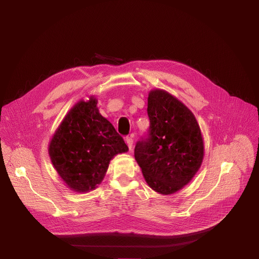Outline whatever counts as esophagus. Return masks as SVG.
Listing matches in <instances>:
<instances>
[{"instance_id":"34e87169","label":"esophagus","mask_w":259,"mask_h":259,"mask_svg":"<svg viewBox=\"0 0 259 259\" xmlns=\"http://www.w3.org/2000/svg\"><path fill=\"white\" fill-rule=\"evenodd\" d=\"M126 144H127V146H128V148H129V150L131 151L132 150V147H133V141H132V139L131 138H126Z\"/></svg>"}]
</instances>
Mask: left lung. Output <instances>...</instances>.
<instances>
[{
    "label": "left lung",
    "instance_id": "obj_1",
    "mask_svg": "<svg viewBox=\"0 0 259 259\" xmlns=\"http://www.w3.org/2000/svg\"><path fill=\"white\" fill-rule=\"evenodd\" d=\"M148 138L138 142L134 157L148 186L169 195L191 182L203 159V140L192 111L166 90L148 95Z\"/></svg>",
    "mask_w": 259,
    "mask_h": 259
}]
</instances>
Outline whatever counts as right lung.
<instances>
[{
  "label": "right lung",
  "mask_w": 259,
  "mask_h": 259,
  "mask_svg": "<svg viewBox=\"0 0 259 259\" xmlns=\"http://www.w3.org/2000/svg\"><path fill=\"white\" fill-rule=\"evenodd\" d=\"M128 147L99 111L94 95L78 101L63 118L48 153L59 176L74 192L87 193L104 180L110 160Z\"/></svg>",
  "instance_id": "add662e5"
}]
</instances>
